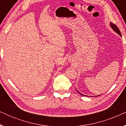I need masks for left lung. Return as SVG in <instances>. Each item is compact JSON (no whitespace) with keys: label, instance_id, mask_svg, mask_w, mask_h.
Instances as JSON below:
<instances>
[{"label":"left lung","instance_id":"left-lung-1","mask_svg":"<svg viewBox=\"0 0 126 126\" xmlns=\"http://www.w3.org/2000/svg\"><path fill=\"white\" fill-rule=\"evenodd\" d=\"M110 25H111V27H112V29H113V30L115 31V32H116L117 33H118L120 37H122V35H121V33H120V30H119V28L118 27L116 26V25H115V24H113V23H110ZM77 92H78L79 93H80L78 91H77ZM82 94V96H85V95H84V94Z\"/></svg>","mask_w":126,"mask_h":126}]
</instances>
